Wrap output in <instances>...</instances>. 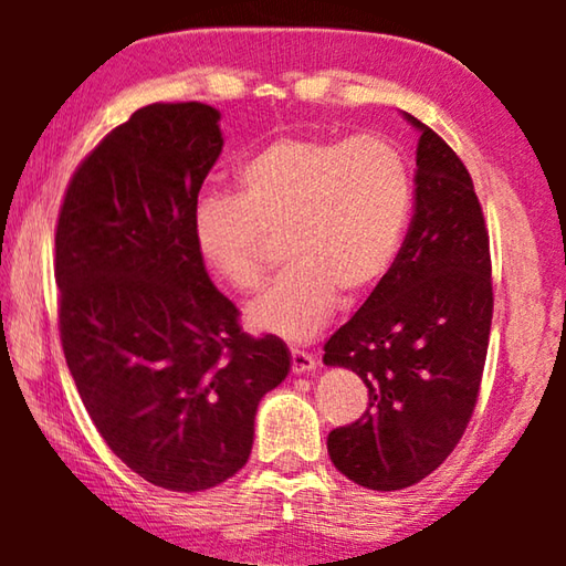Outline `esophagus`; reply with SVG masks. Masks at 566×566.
I'll return each mask as SVG.
<instances>
[{"mask_svg":"<svg viewBox=\"0 0 566 566\" xmlns=\"http://www.w3.org/2000/svg\"><path fill=\"white\" fill-rule=\"evenodd\" d=\"M314 367H317V359H314L310 352L292 347V371L294 375H304V371H312Z\"/></svg>","mask_w":566,"mask_h":566,"instance_id":"esophagus-1","label":"esophagus"}]
</instances>
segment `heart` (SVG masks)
<instances>
[{
  "instance_id": "b5f03b06",
  "label": "heart",
  "mask_w": 566,
  "mask_h": 566,
  "mask_svg": "<svg viewBox=\"0 0 566 566\" xmlns=\"http://www.w3.org/2000/svg\"><path fill=\"white\" fill-rule=\"evenodd\" d=\"M237 185V197L197 199L191 244L217 280L254 292L270 266V237L284 234L292 264L247 310L256 332L284 339H310L339 294L357 300L381 284L415 202L407 157L375 134L276 137L239 165Z\"/></svg>"
}]
</instances>
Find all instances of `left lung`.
<instances>
[{
    "label": "left lung",
    "instance_id": "8db88e82",
    "mask_svg": "<svg viewBox=\"0 0 566 566\" xmlns=\"http://www.w3.org/2000/svg\"><path fill=\"white\" fill-rule=\"evenodd\" d=\"M405 117L419 129L415 217L391 272L324 344V364L369 389L367 411L332 429L327 452L377 492L421 482L454 452L479 397L494 306L474 181L437 132Z\"/></svg>",
    "mask_w": 566,
    "mask_h": 566
}]
</instances>
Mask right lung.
<instances>
[{"instance_id":"obj_1","label":"right lung","mask_w":566,"mask_h":566,"mask_svg":"<svg viewBox=\"0 0 566 566\" xmlns=\"http://www.w3.org/2000/svg\"><path fill=\"white\" fill-rule=\"evenodd\" d=\"M219 112L149 104L76 167L54 234L60 337L104 442L132 472L202 492L247 464L286 344L249 337L191 244V209L222 151Z\"/></svg>"}]
</instances>
